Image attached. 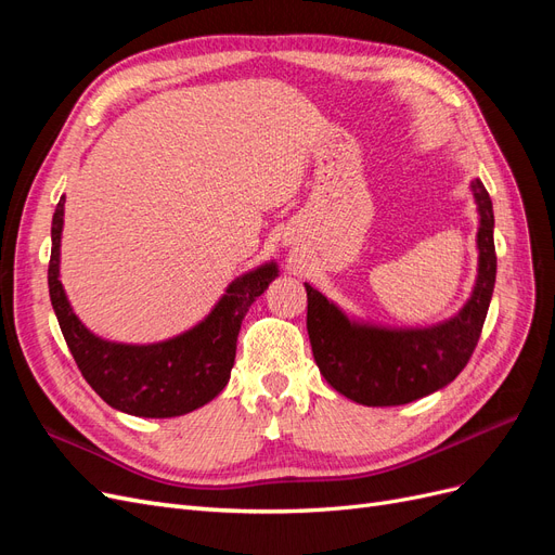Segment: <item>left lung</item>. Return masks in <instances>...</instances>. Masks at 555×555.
Listing matches in <instances>:
<instances>
[{"instance_id": "left-lung-1", "label": "left lung", "mask_w": 555, "mask_h": 555, "mask_svg": "<svg viewBox=\"0 0 555 555\" xmlns=\"http://www.w3.org/2000/svg\"><path fill=\"white\" fill-rule=\"evenodd\" d=\"M479 210V268L463 310L428 328H386L349 319L306 282L308 335L319 373L335 391L367 408H391L424 398L459 377L479 343L495 287L493 204L473 180Z\"/></svg>"}]
</instances>
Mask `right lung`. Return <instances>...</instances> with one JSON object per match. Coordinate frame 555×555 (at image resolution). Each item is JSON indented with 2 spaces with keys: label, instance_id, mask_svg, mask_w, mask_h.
<instances>
[{
  "label": "right lung",
  "instance_id": "1",
  "mask_svg": "<svg viewBox=\"0 0 555 555\" xmlns=\"http://www.w3.org/2000/svg\"><path fill=\"white\" fill-rule=\"evenodd\" d=\"M64 196L50 229V304L78 371L111 408L145 418H169L206 405L220 393L236 359V340L249 306L278 278V263H263L233 280L210 314L194 328L153 345L102 340L74 314L60 282Z\"/></svg>",
  "mask_w": 555,
  "mask_h": 555
}]
</instances>
